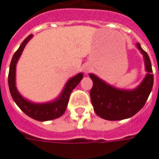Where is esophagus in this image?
<instances>
[{"label":"esophagus","mask_w":159,"mask_h":159,"mask_svg":"<svg viewBox=\"0 0 159 159\" xmlns=\"http://www.w3.org/2000/svg\"><path fill=\"white\" fill-rule=\"evenodd\" d=\"M92 69V67L90 66V65H85L84 67H83V71L85 72V74H88L89 72L91 71Z\"/></svg>","instance_id":"1"}]
</instances>
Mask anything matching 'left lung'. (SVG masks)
<instances>
[{
  "mask_svg": "<svg viewBox=\"0 0 159 159\" xmlns=\"http://www.w3.org/2000/svg\"><path fill=\"white\" fill-rule=\"evenodd\" d=\"M136 47L144 57L146 77L136 88L133 90L118 89L110 85L95 74H89L93 82L90 92L91 100L96 114L104 120L119 121L132 117L145 105L153 86L152 64L147 53L139 43Z\"/></svg>",
  "mask_w": 159,
  "mask_h": 159,
  "instance_id": "left-lung-1",
  "label": "left lung"
}]
</instances>
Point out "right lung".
Masks as SVG:
<instances>
[{
	"mask_svg": "<svg viewBox=\"0 0 159 159\" xmlns=\"http://www.w3.org/2000/svg\"><path fill=\"white\" fill-rule=\"evenodd\" d=\"M32 37L33 35H29L20 44V48L13 55L9 67L8 86H9L10 93L13 101L25 115H27L28 116L37 121H50V120H54V119L60 117L63 115L67 109L71 92L80 82L83 78V74L80 73L69 79L59 97L53 101L47 102V103H38L31 102L26 98H25L17 90L16 80H15L16 79V65L25 47L27 44L28 42L32 38Z\"/></svg>",
	"mask_w": 159,
	"mask_h": 159,
	"instance_id": "1",
	"label": "right lung"
}]
</instances>
